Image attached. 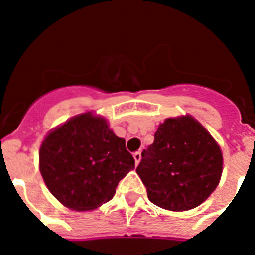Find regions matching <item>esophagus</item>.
<instances>
[{
  "instance_id": "esophagus-1",
  "label": "esophagus",
  "mask_w": 255,
  "mask_h": 255,
  "mask_svg": "<svg viewBox=\"0 0 255 255\" xmlns=\"http://www.w3.org/2000/svg\"><path fill=\"white\" fill-rule=\"evenodd\" d=\"M133 158H134V162H135V165H138V163H139V161H141V158H142V156H141V151H137V152H134V153H133Z\"/></svg>"
}]
</instances>
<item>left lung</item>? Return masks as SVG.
<instances>
[{"label": "left lung", "instance_id": "obj_1", "mask_svg": "<svg viewBox=\"0 0 255 255\" xmlns=\"http://www.w3.org/2000/svg\"><path fill=\"white\" fill-rule=\"evenodd\" d=\"M149 201L171 211L203 204L220 181L223 153L213 135L192 116L167 118L142 152L135 168Z\"/></svg>", "mask_w": 255, "mask_h": 255}]
</instances>
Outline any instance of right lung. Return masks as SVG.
<instances>
[{
	"label": "right lung",
	"instance_id": "1",
	"mask_svg": "<svg viewBox=\"0 0 255 255\" xmlns=\"http://www.w3.org/2000/svg\"><path fill=\"white\" fill-rule=\"evenodd\" d=\"M39 167L58 201L71 210L88 211L114 196L118 182L134 168V158L104 117L85 112L47 133Z\"/></svg>",
	"mask_w": 255,
	"mask_h": 255
}]
</instances>
